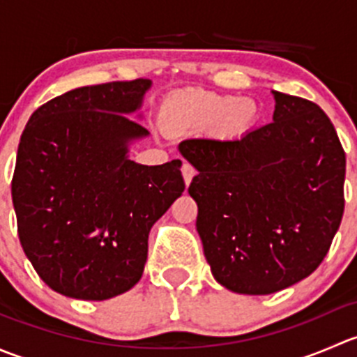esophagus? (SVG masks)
Segmentation results:
<instances>
[{
	"instance_id": "34e87169",
	"label": "esophagus",
	"mask_w": 357,
	"mask_h": 357,
	"mask_svg": "<svg viewBox=\"0 0 357 357\" xmlns=\"http://www.w3.org/2000/svg\"><path fill=\"white\" fill-rule=\"evenodd\" d=\"M181 172H183V179H185L186 186H188L190 183H192L193 176H195V167H193L192 164H188V162H185L181 167Z\"/></svg>"
}]
</instances>
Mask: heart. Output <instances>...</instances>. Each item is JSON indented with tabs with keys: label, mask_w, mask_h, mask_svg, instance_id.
Returning <instances> with one entry per match:
<instances>
[{
	"label": "heart",
	"mask_w": 357,
	"mask_h": 357,
	"mask_svg": "<svg viewBox=\"0 0 357 357\" xmlns=\"http://www.w3.org/2000/svg\"><path fill=\"white\" fill-rule=\"evenodd\" d=\"M257 114L250 100L215 95H179L169 98L162 109V122L172 132L214 129L228 136L243 132Z\"/></svg>",
	"instance_id": "obj_1"
}]
</instances>
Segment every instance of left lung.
Segmentation results:
<instances>
[{
  "mask_svg": "<svg viewBox=\"0 0 357 357\" xmlns=\"http://www.w3.org/2000/svg\"><path fill=\"white\" fill-rule=\"evenodd\" d=\"M273 122L235 139L179 143L197 169L188 193L214 278L268 295L307 278L344 215L345 152L316 103L271 91Z\"/></svg>",
  "mask_w": 357,
  "mask_h": 357,
  "instance_id": "1",
  "label": "left lung"
}]
</instances>
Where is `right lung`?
I'll return each mask as SVG.
<instances>
[{
	"label": "right lung",
	"mask_w": 357,
	"mask_h": 357,
	"mask_svg": "<svg viewBox=\"0 0 357 357\" xmlns=\"http://www.w3.org/2000/svg\"><path fill=\"white\" fill-rule=\"evenodd\" d=\"M150 79L82 86L29 119L12 179L20 243L52 290L105 301L139 282L149 233L185 192L181 160L142 165L128 143L149 135L128 114Z\"/></svg>",
	"instance_id": "obj_1"
}]
</instances>
